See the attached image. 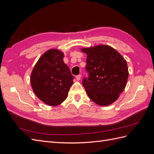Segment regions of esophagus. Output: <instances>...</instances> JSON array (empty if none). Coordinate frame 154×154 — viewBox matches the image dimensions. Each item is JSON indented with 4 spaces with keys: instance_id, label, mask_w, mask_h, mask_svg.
<instances>
[{
    "instance_id": "obj_1",
    "label": "esophagus",
    "mask_w": 154,
    "mask_h": 154,
    "mask_svg": "<svg viewBox=\"0 0 154 154\" xmlns=\"http://www.w3.org/2000/svg\"><path fill=\"white\" fill-rule=\"evenodd\" d=\"M76 80H77L78 81L80 80V79H81V75H80H80H78V76H76Z\"/></svg>"
}]
</instances>
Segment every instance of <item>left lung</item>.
Instances as JSON below:
<instances>
[{"mask_svg":"<svg viewBox=\"0 0 154 154\" xmlns=\"http://www.w3.org/2000/svg\"><path fill=\"white\" fill-rule=\"evenodd\" d=\"M87 54L85 67L88 78L82 84L89 98L101 106H108L118 99L127 85V61L109 45H98L82 48Z\"/></svg>","mask_w":154,"mask_h":154,"instance_id":"1","label":"left lung"}]
</instances>
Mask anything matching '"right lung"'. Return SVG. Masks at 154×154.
<instances>
[{"label":"right lung","instance_id":"obj_1","mask_svg":"<svg viewBox=\"0 0 154 154\" xmlns=\"http://www.w3.org/2000/svg\"><path fill=\"white\" fill-rule=\"evenodd\" d=\"M58 49L46 51L38 59L31 74V85L35 94L44 103L57 106L65 101L74 77L63 62Z\"/></svg>","mask_w":154,"mask_h":154}]
</instances>
